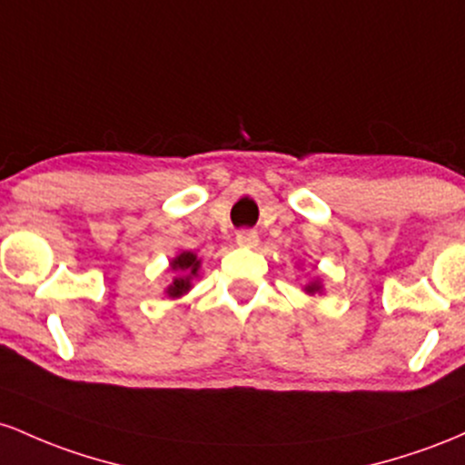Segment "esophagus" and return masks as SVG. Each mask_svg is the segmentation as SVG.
Returning a JSON list of instances; mask_svg holds the SVG:
<instances>
[{"instance_id": "esophagus-1", "label": "esophagus", "mask_w": 465, "mask_h": 465, "mask_svg": "<svg viewBox=\"0 0 465 465\" xmlns=\"http://www.w3.org/2000/svg\"><path fill=\"white\" fill-rule=\"evenodd\" d=\"M237 243L243 248H254L259 243V237L254 231H242L237 232Z\"/></svg>"}]
</instances>
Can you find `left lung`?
<instances>
[{
    "label": "left lung",
    "mask_w": 465,
    "mask_h": 465,
    "mask_svg": "<svg viewBox=\"0 0 465 465\" xmlns=\"http://www.w3.org/2000/svg\"><path fill=\"white\" fill-rule=\"evenodd\" d=\"M322 279L321 276H316L314 281H310V283L305 285V288H302V292H305V294H310V296H314V294H322Z\"/></svg>",
    "instance_id": "1"
}]
</instances>
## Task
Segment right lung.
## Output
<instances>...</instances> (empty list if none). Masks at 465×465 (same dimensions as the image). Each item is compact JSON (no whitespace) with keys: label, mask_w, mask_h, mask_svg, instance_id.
Wrapping results in <instances>:
<instances>
[{"label":"right lung","mask_w":465,"mask_h":465,"mask_svg":"<svg viewBox=\"0 0 465 465\" xmlns=\"http://www.w3.org/2000/svg\"><path fill=\"white\" fill-rule=\"evenodd\" d=\"M202 268V259H197V254H193L191 250H182L173 259L169 261V272H171V283L164 288V294L169 299H180V296L189 294L193 288V279H197V272Z\"/></svg>","instance_id":"add662e5"}]
</instances>
